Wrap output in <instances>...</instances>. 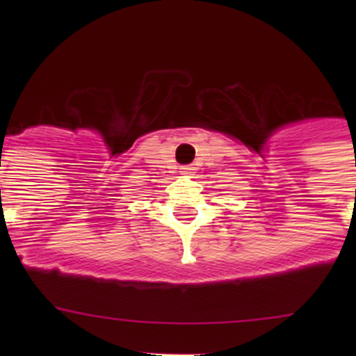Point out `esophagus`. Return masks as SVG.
Masks as SVG:
<instances>
[{"label":"esophagus","mask_w":356,"mask_h":356,"mask_svg":"<svg viewBox=\"0 0 356 356\" xmlns=\"http://www.w3.org/2000/svg\"><path fill=\"white\" fill-rule=\"evenodd\" d=\"M181 170L184 172V175H189V177H191V175H195V167H191V165H186V167H182Z\"/></svg>","instance_id":"obj_1"}]
</instances>
